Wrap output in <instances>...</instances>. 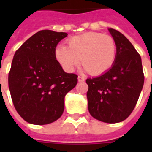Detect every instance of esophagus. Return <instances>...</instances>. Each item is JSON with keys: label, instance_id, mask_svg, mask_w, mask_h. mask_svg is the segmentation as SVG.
Listing matches in <instances>:
<instances>
[{"label": "esophagus", "instance_id": "1", "mask_svg": "<svg viewBox=\"0 0 152 152\" xmlns=\"http://www.w3.org/2000/svg\"><path fill=\"white\" fill-rule=\"evenodd\" d=\"M78 81L79 82H83V81H85V78L82 77V76H78Z\"/></svg>", "mask_w": 152, "mask_h": 152}]
</instances>
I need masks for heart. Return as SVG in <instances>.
<instances>
[{
  "instance_id": "obj_1",
  "label": "heart",
  "mask_w": 152,
  "mask_h": 152,
  "mask_svg": "<svg viewBox=\"0 0 152 152\" xmlns=\"http://www.w3.org/2000/svg\"><path fill=\"white\" fill-rule=\"evenodd\" d=\"M116 57V44L111 36L89 31L70 38L67 47L60 45L55 58L67 72H73L80 62L84 69L97 76L107 72L113 66Z\"/></svg>"
}]
</instances>
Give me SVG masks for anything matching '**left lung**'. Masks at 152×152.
<instances>
[{"mask_svg": "<svg viewBox=\"0 0 152 152\" xmlns=\"http://www.w3.org/2000/svg\"><path fill=\"white\" fill-rule=\"evenodd\" d=\"M116 44L113 66L95 78H89L87 92L90 115L105 123L124 121L136 106L144 84L142 60L130 41L120 31L108 29Z\"/></svg>", "mask_w": 152, "mask_h": 152, "instance_id": "left-lung-1", "label": "left lung"}]
</instances>
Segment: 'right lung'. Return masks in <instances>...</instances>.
Segmentation results:
<instances>
[{"label": "right lung", "mask_w": 152, "mask_h": 152, "mask_svg": "<svg viewBox=\"0 0 152 152\" xmlns=\"http://www.w3.org/2000/svg\"><path fill=\"white\" fill-rule=\"evenodd\" d=\"M66 36L42 30L15 52L9 89L17 112L30 124L57 121L64 111L65 95L77 84V75L65 72L55 58L57 45Z\"/></svg>", "instance_id": "right-lung-1"}]
</instances>
